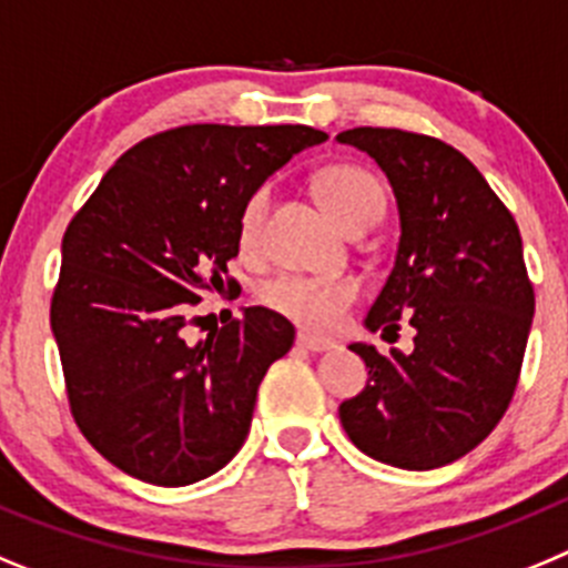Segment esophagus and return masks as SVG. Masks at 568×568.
<instances>
[{"mask_svg": "<svg viewBox=\"0 0 568 568\" xmlns=\"http://www.w3.org/2000/svg\"><path fill=\"white\" fill-rule=\"evenodd\" d=\"M296 345L305 347V351H314V354H320V351H331V347H334V342L320 339V336H311V334H305V331H300V334H296Z\"/></svg>", "mask_w": 568, "mask_h": 568, "instance_id": "esophagus-1", "label": "esophagus"}]
</instances>
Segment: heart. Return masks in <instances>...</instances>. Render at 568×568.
I'll list each match as a JSON object with an SVG mask.
<instances>
[{
    "instance_id": "obj_1",
    "label": "heart",
    "mask_w": 568,
    "mask_h": 568,
    "mask_svg": "<svg viewBox=\"0 0 568 568\" xmlns=\"http://www.w3.org/2000/svg\"><path fill=\"white\" fill-rule=\"evenodd\" d=\"M314 192L325 212L342 229H354L356 223L382 214V189L367 172L356 166H325L316 172ZM268 195L254 192L240 212V243L254 246L263 226V214ZM356 285L347 280H308V277H280L263 288V303L291 322L303 325L314 334H328L342 322L345 311L354 305Z\"/></svg>"
}]
</instances>
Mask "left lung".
Wrapping results in <instances>:
<instances>
[{"label": "left lung", "mask_w": 568, "mask_h": 568, "mask_svg": "<svg viewBox=\"0 0 568 568\" xmlns=\"http://www.w3.org/2000/svg\"><path fill=\"white\" fill-rule=\"evenodd\" d=\"M336 141L379 163L398 209L396 260L365 328L390 339L405 316L416 331L410 354L351 345L367 385L342 402L339 422L376 462L444 467L493 433L518 385L535 314L518 223L444 141L382 126Z\"/></svg>", "instance_id": "left-lung-1"}]
</instances>
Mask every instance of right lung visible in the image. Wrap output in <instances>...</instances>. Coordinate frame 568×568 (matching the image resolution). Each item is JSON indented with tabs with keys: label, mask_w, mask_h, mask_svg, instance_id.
<instances>
[{
	"label": "right lung",
	"mask_w": 568,
	"mask_h": 568,
	"mask_svg": "<svg viewBox=\"0 0 568 568\" xmlns=\"http://www.w3.org/2000/svg\"><path fill=\"white\" fill-rule=\"evenodd\" d=\"M325 138L303 124L178 126L124 152L70 221L50 328L75 424L121 473L186 487L243 447L294 325L257 305L189 342V305L223 285L248 197Z\"/></svg>",
	"instance_id": "obj_1"
}]
</instances>
